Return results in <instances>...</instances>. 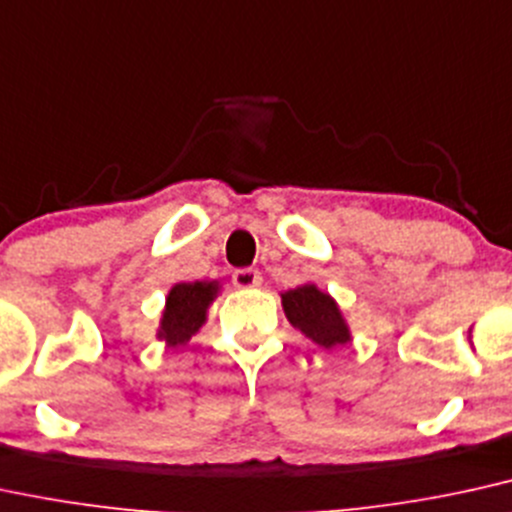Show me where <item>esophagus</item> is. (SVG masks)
I'll list each match as a JSON object with an SVG mask.
<instances>
[{
	"label": "esophagus",
	"mask_w": 512,
	"mask_h": 512,
	"mask_svg": "<svg viewBox=\"0 0 512 512\" xmlns=\"http://www.w3.org/2000/svg\"><path fill=\"white\" fill-rule=\"evenodd\" d=\"M233 286L238 288L262 286V274L257 272V269H238V272H233Z\"/></svg>",
	"instance_id": "34e87169"
}]
</instances>
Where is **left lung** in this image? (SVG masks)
I'll use <instances>...</instances> for the list:
<instances>
[{
    "label": "left lung",
    "mask_w": 512,
    "mask_h": 512,
    "mask_svg": "<svg viewBox=\"0 0 512 512\" xmlns=\"http://www.w3.org/2000/svg\"><path fill=\"white\" fill-rule=\"evenodd\" d=\"M281 303L288 322L303 331L307 338H312L317 346L336 348L350 341V329L336 300L329 293L319 291L315 283H305V286L281 293Z\"/></svg>",
    "instance_id": "8db88e82"
}]
</instances>
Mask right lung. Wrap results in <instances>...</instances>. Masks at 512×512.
Listing matches in <instances>:
<instances>
[{
  "mask_svg": "<svg viewBox=\"0 0 512 512\" xmlns=\"http://www.w3.org/2000/svg\"><path fill=\"white\" fill-rule=\"evenodd\" d=\"M219 293V281L176 283L166 295V307L159 322L157 338L166 346H183L207 322V307Z\"/></svg>",
  "mask_w": 512,
  "mask_h": 512,
  "instance_id": "obj_1",
  "label": "right lung"
}]
</instances>
